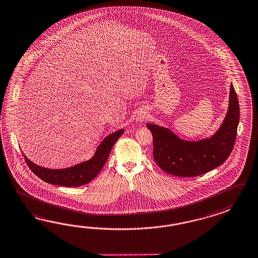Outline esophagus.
<instances>
[{
    "label": "esophagus",
    "mask_w": 258,
    "mask_h": 258,
    "mask_svg": "<svg viewBox=\"0 0 258 258\" xmlns=\"http://www.w3.org/2000/svg\"><path fill=\"white\" fill-rule=\"evenodd\" d=\"M143 119H144V116H143V115H140V116L137 117L138 121H143Z\"/></svg>",
    "instance_id": "34e87169"
}]
</instances>
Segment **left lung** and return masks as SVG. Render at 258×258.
Wrapping results in <instances>:
<instances>
[{
    "label": "left lung",
    "mask_w": 258,
    "mask_h": 258,
    "mask_svg": "<svg viewBox=\"0 0 258 258\" xmlns=\"http://www.w3.org/2000/svg\"><path fill=\"white\" fill-rule=\"evenodd\" d=\"M239 119V101L231 84L228 113L212 138L186 142L166 127L147 124L153 134L154 159L162 170L178 177H196L210 171L222 165L232 152Z\"/></svg>",
    "instance_id": "8db88e82"
}]
</instances>
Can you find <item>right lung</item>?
I'll return each instance as SVG.
<instances>
[{"mask_svg":"<svg viewBox=\"0 0 258 258\" xmlns=\"http://www.w3.org/2000/svg\"><path fill=\"white\" fill-rule=\"evenodd\" d=\"M124 131L119 130L108 135L98 146L96 153L92 159L83 162L80 165L64 168V169H49L35 165L29 160L23 153L25 161L37 177L47 183L54 184L64 187H78L89 183L102 170L105 162L108 159L109 154L117 139H119Z\"/></svg>","mask_w":258,"mask_h":258,"instance_id":"add662e5","label":"right lung"}]
</instances>
